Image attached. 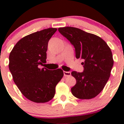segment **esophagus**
Wrapping results in <instances>:
<instances>
[{"label": "esophagus", "instance_id": "1", "mask_svg": "<svg viewBox=\"0 0 124 124\" xmlns=\"http://www.w3.org/2000/svg\"><path fill=\"white\" fill-rule=\"evenodd\" d=\"M63 73H64V76L65 77H66V76H71V73L70 71H64Z\"/></svg>", "mask_w": 124, "mask_h": 124}]
</instances>
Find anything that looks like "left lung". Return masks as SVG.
<instances>
[{
  "mask_svg": "<svg viewBox=\"0 0 124 124\" xmlns=\"http://www.w3.org/2000/svg\"><path fill=\"white\" fill-rule=\"evenodd\" d=\"M58 31L74 46L76 58L83 60V72L71 73L76 80L72 94L78 99L94 98L102 91L110 77L114 64L110 48L101 38L79 28L62 27Z\"/></svg>",
  "mask_w": 124,
  "mask_h": 124,
  "instance_id": "left-lung-1",
  "label": "left lung"
}]
</instances>
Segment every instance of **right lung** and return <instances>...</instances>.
Returning a JSON list of instances; mask_svg holds the SVG:
<instances>
[{
  "label": "right lung",
  "instance_id": "obj_1",
  "mask_svg": "<svg viewBox=\"0 0 124 124\" xmlns=\"http://www.w3.org/2000/svg\"><path fill=\"white\" fill-rule=\"evenodd\" d=\"M56 30L49 28L25 36L10 53L8 68L14 83L22 94L34 102L51 100L56 86L64 75L61 69L52 71L39 67L46 63L48 43Z\"/></svg>",
  "mask_w": 124,
  "mask_h": 124
}]
</instances>
